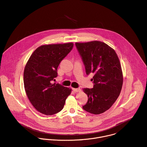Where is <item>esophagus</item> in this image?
Segmentation results:
<instances>
[{"instance_id":"34e87169","label":"esophagus","mask_w":147,"mask_h":147,"mask_svg":"<svg viewBox=\"0 0 147 147\" xmlns=\"http://www.w3.org/2000/svg\"><path fill=\"white\" fill-rule=\"evenodd\" d=\"M73 90L75 92H78L81 91V89L80 88H73Z\"/></svg>"}]
</instances>
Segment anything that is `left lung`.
<instances>
[{
  "mask_svg": "<svg viewBox=\"0 0 147 147\" xmlns=\"http://www.w3.org/2000/svg\"><path fill=\"white\" fill-rule=\"evenodd\" d=\"M86 74L92 73L93 88H84L88 99L82 108L93 114L109 110L121 93L123 76L119 58L112 48L103 42H76Z\"/></svg>",
  "mask_w": 147,
  "mask_h": 147,
  "instance_id": "8db88e82",
  "label": "left lung"
}]
</instances>
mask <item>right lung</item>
I'll return each instance as SVG.
<instances>
[{
  "instance_id": "right-lung-1",
  "label": "right lung",
  "mask_w": 147,
  "mask_h": 147,
  "mask_svg": "<svg viewBox=\"0 0 147 147\" xmlns=\"http://www.w3.org/2000/svg\"><path fill=\"white\" fill-rule=\"evenodd\" d=\"M73 43L44 45L29 58L24 69V84L29 100L40 113L51 115L61 111L71 89L51 81L58 76L61 62L71 51Z\"/></svg>"
}]
</instances>
